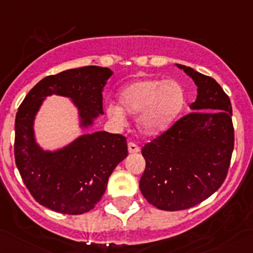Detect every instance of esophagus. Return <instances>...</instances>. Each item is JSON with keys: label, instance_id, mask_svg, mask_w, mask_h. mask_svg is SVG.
I'll list each match as a JSON object with an SVG mask.
<instances>
[{"label": "esophagus", "instance_id": "1", "mask_svg": "<svg viewBox=\"0 0 253 253\" xmlns=\"http://www.w3.org/2000/svg\"><path fill=\"white\" fill-rule=\"evenodd\" d=\"M128 151L130 154L139 153V151H140V148H139V146L136 145L135 143H133V141H129V143H128Z\"/></svg>", "mask_w": 253, "mask_h": 253}]
</instances>
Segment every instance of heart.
<instances>
[{"label":"heart","instance_id":"1","mask_svg":"<svg viewBox=\"0 0 253 253\" xmlns=\"http://www.w3.org/2000/svg\"><path fill=\"white\" fill-rule=\"evenodd\" d=\"M185 102L186 95L179 82L141 79L123 89L119 93L120 105L110 103L107 114L117 125L125 124V113L138 115L136 124L141 133L159 135L174 124Z\"/></svg>","mask_w":253,"mask_h":253}]
</instances>
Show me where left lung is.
<instances>
[{"label":"left lung","instance_id":"8db88e82","mask_svg":"<svg viewBox=\"0 0 253 253\" xmlns=\"http://www.w3.org/2000/svg\"><path fill=\"white\" fill-rule=\"evenodd\" d=\"M197 85L192 112L146 143L139 187L146 201L165 211L203 203L227 176L235 133L228 95L211 77L177 64Z\"/></svg>","mask_w":253,"mask_h":253}]
</instances>
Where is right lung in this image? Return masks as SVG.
Segmentation results:
<instances>
[{
	"label": "right lung",
	"mask_w": 253,
	"mask_h": 253,
	"mask_svg": "<svg viewBox=\"0 0 253 253\" xmlns=\"http://www.w3.org/2000/svg\"><path fill=\"white\" fill-rule=\"evenodd\" d=\"M113 74L97 66L68 69L38 82L21 103L14 122V160L35 200L53 211L81 215L102 199L108 179L128 155L126 138L95 131L50 153L37 145L33 120L42 100L52 94L71 98L79 110L82 126L103 114V88Z\"/></svg>",
	"instance_id": "obj_1"
}]
</instances>
